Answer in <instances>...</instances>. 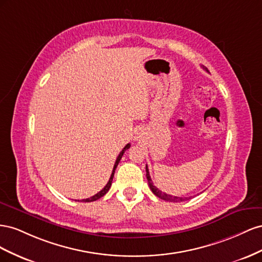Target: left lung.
<instances>
[{
    "mask_svg": "<svg viewBox=\"0 0 262 262\" xmlns=\"http://www.w3.org/2000/svg\"><path fill=\"white\" fill-rule=\"evenodd\" d=\"M203 69L207 71V69L205 68V67H203ZM146 177H147V180H148V184H149V186H150V190L152 191V193L155 194L156 196H158L161 200L169 201V202H183V201H186V200L191 199V198L173 196V195H170V194H167V193H164V192L158 190V188H156V186L152 183V180H151V178H150V174H149V170H148L147 166H146Z\"/></svg>",
    "mask_w": 262,
    "mask_h": 262,
    "instance_id": "left-lung-1",
    "label": "left lung"
}]
</instances>
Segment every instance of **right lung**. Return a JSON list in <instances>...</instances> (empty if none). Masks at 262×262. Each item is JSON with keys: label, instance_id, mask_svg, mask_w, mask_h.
Listing matches in <instances>:
<instances>
[{"label": "right lung", "instance_id": "add662e5", "mask_svg": "<svg viewBox=\"0 0 262 262\" xmlns=\"http://www.w3.org/2000/svg\"><path fill=\"white\" fill-rule=\"evenodd\" d=\"M129 147H130V144H127V145L123 148V150H122L121 152H119V155H118V157H117V159H116V161H115L113 171H112V174H111V177H110V180H108V182L106 183V185L104 186V188H103L99 193H96L95 195H93V196H91V198H89V199L82 200L81 202H93V201L99 200V199H100V198H102L103 195H105V194L108 192V190H110V188H111V185H112V181H113L114 173H115V169H116V167H117V164H118V162H119V161H121V159H122V157H123L124 152L127 150V149H129Z\"/></svg>", "mask_w": 262, "mask_h": 262}]
</instances>
